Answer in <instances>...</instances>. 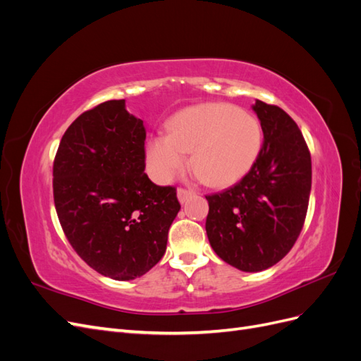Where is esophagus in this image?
<instances>
[{"mask_svg": "<svg viewBox=\"0 0 361 361\" xmlns=\"http://www.w3.org/2000/svg\"><path fill=\"white\" fill-rule=\"evenodd\" d=\"M192 194H194V191H191V190L179 188V190H178V199H179L180 203H185V202H187V200L191 197Z\"/></svg>", "mask_w": 361, "mask_h": 361, "instance_id": "34e87169", "label": "esophagus"}]
</instances>
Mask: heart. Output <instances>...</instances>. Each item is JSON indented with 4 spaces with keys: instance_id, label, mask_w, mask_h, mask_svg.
Segmentation results:
<instances>
[{
    "instance_id": "obj_1",
    "label": "heart",
    "mask_w": 361,
    "mask_h": 361,
    "mask_svg": "<svg viewBox=\"0 0 361 361\" xmlns=\"http://www.w3.org/2000/svg\"><path fill=\"white\" fill-rule=\"evenodd\" d=\"M169 134L150 138L146 152L149 174L167 183L187 162L211 185H228L255 166L264 134L259 120L228 104H200L185 108L167 126Z\"/></svg>"
}]
</instances>
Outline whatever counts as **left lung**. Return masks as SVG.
<instances>
[{
    "label": "left lung",
    "instance_id": "8db88e82",
    "mask_svg": "<svg viewBox=\"0 0 361 361\" xmlns=\"http://www.w3.org/2000/svg\"><path fill=\"white\" fill-rule=\"evenodd\" d=\"M260 154L233 187L206 195V233L226 264L245 272L271 268L293 247L307 214L312 159L300 128L276 105L256 101Z\"/></svg>",
    "mask_w": 361,
    "mask_h": 361
}]
</instances>
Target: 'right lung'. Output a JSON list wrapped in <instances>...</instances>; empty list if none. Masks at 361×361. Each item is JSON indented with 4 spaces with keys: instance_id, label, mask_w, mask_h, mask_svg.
<instances>
[{
    "instance_id": "add662e5",
    "label": "right lung",
    "mask_w": 361,
    "mask_h": 361,
    "mask_svg": "<svg viewBox=\"0 0 361 361\" xmlns=\"http://www.w3.org/2000/svg\"><path fill=\"white\" fill-rule=\"evenodd\" d=\"M143 120L125 99L82 113L64 133L54 159V203L78 256L113 280L145 276L166 253L180 204L176 188L145 173Z\"/></svg>"
}]
</instances>
